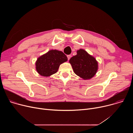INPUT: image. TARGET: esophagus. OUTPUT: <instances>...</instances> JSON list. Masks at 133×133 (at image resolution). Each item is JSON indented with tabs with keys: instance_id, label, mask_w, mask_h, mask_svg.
<instances>
[{
	"instance_id": "obj_1",
	"label": "esophagus",
	"mask_w": 133,
	"mask_h": 133,
	"mask_svg": "<svg viewBox=\"0 0 133 133\" xmlns=\"http://www.w3.org/2000/svg\"><path fill=\"white\" fill-rule=\"evenodd\" d=\"M67 56V58H68V60H69V59L71 57V55H68Z\"/></svg>"
}]
</instances>
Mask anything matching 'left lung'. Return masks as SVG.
Segmentation results:
<instances>
[{"mask_svg":"<svg viewBox=\"0 0 133 133\" xmlns=\"http://www.w3.org/2000/svg\"><path fill=\"white\" fill-rule=\"evenodd\" d=\"M69 63L74 72L84 80L91 79L98 70L97 61L83 49L77 51V55L72 57Z\"/></svg>","mask_w":133,"mask_h":133,"instance_id":"obj_1","label":"left lung"}]
</instances>
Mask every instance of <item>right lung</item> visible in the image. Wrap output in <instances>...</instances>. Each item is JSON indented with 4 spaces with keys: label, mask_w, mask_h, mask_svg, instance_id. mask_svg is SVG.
Returning <instances> with one entry per match:
<instances>
[{
    "label": "right lung",
    "mask_w": 133,
    "mask_h": 133,
    "mask_svg": "<svg viewBox=\"0 0 133 133\" xmlns=\"http://www.w3.org/2000/svg\"><path fill=\"white\" fill-rule=\"evenodd\" d=\"M67 60V56L62 51L50 50L38 58L36 62V69L42 76L48 77L57 72L60 65Z\"/></svg>",
    "instance_id": "right-lung-1"
}]
</instances>
